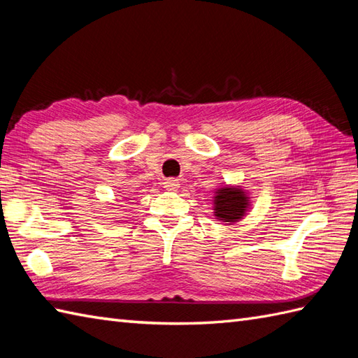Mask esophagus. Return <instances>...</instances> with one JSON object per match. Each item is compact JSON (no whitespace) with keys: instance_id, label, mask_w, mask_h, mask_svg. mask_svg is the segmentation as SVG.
I'll return each mask as SVG.
<instances>
[{"instance_id":"obj_1","label":"esophagus","mask_w":358,"mask_h":358,"mask_svg":"<svg viewBox=\"0 0 358 358\" xmlns=\"http://www.w3.org/2000/svg\"><path fill=\"white\" fill-rule=\"evenodd\" d=\"M164 187L167 189V191H177V189L180 187V183H178V180H175V178H167V180H164Z\"/></svg>"}]
</instances>
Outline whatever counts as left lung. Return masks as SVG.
Masks as SVG:
<instances>
[{
  "label": "left lung",
  "instance_id": "8db88e82",
  "mask_svg": "<svg viewBox=\"0 0 358 358\" xmlns=\"http://www.w3.org/2000/svg\"><path fill=\"white\" fill-rule=\"evenodd\" d=\"M214 217L217 222L234 224L245 218L250 209V195L238 185H224L217 187L212 196Z\"/></svg>",
  "mask_w": 358,
  "mask_h": 358
}]
</instances>
